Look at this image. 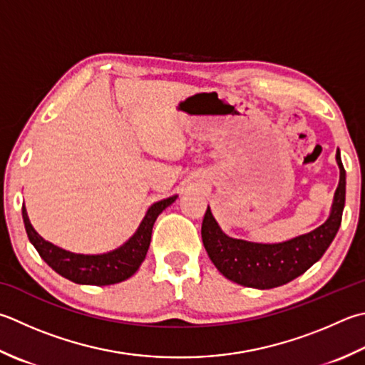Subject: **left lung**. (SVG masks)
Segmentation results:
<instances>
[{
  "label": "left lung",
  "mask_w": 365,
  "mask_h": 365,
  "mask_svg": "<svg viewBox=\"0 0 365 365\" xmlns=\"http://www.w3.org/2000/svg\"><path fill=\"white\" fill-rule=\"evenodd\" d=\"M335 160L340 169V180L329 217L317 230L297 237L278 244L230 237L221 231L210 207H207L201 230L202 244L212 262L227 280L248 288L270 289L294 280L321 259L339 231L345 207L346 173L339 150Z\"/></svg>",
  "instance_id": "left-lung-1"
}]
</instances>
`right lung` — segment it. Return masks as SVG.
<instances>
[{
	"label": "right lung",
	"mask_w": 365,
	"mask_h": 365,
	"mask_svg": "<svg viewBox=\"0 0 365 365\" xmlns=\"http://www.w3.org/2000/svg\"><path fill=\"white\" fill-rule=\"evenodd\" d=\"M178 196H170L148 207L145 217L135 232L128 239L123 245L112 250V252L101 255H82L73 253L68 250L53 245L52 242L42 239L36 232L31 225L25 205L21 207L25 230L28 239L38 253L56 274L68 278V280L78 284H95V287H106L125 282L138 272L142 261L145 259L150 240H152V230L160 213L173 204Z\"/></svg>",
	"instance_id": "1"
}]
</instances>
